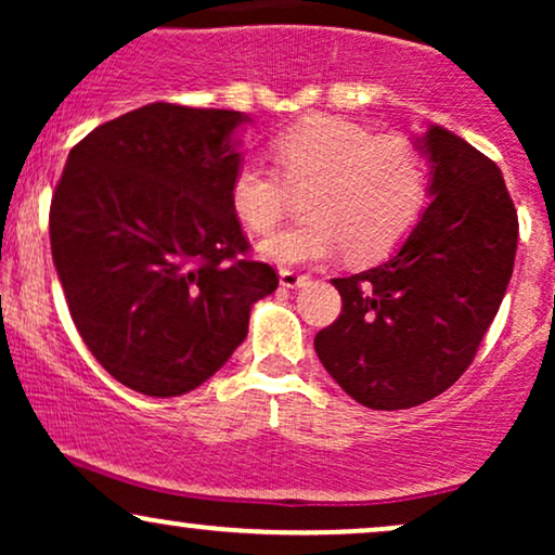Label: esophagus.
Masks as SVG:
<instances>
[{"mask_svg":"<svg viewBox=\"0 0 555 555\" xmlns=\"http://www.w3.org/2000/svg\"><path fill=\"white\" fill-rule=\"evenodd\" d=\"M310 276H305V273H297V271H289V269H282L279 271V282H282V286H286V289H297V286H305L308 284Z\"/></svg>","mask_w":555,"mask_h":555,"instance_id":"esophagus-1","label":"esophagus"}]
</instances>
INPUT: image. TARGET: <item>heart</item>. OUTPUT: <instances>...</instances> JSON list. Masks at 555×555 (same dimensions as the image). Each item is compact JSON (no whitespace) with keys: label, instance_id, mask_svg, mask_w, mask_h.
Listing matches in <instances>:
<instances>
[{"label":"heart","instance_id":"b5f03b06","mask_svg":"<svg viewBox=\"0 0 555 555\" xmlns=\"http://www.w3.org/2000/svg\"><path fill=\"white\" fill-rule=\"evenodd\" d=\"M285 177L260 162H242L229 182V203L250 232L266 234L284 219L291 190H308L310 221L260 240V256L282 266L339 256L367 266L391 256L428 206L425 158L401 135H375L371 127L334 114H313L286 127L271 143Z\"/></svg>","mask_w":555,"mask_h":555}]
</instances>
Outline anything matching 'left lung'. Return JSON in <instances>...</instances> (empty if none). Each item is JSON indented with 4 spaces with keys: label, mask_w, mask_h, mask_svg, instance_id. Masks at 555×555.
<instances>
[{
    "label": "left lung",
    "mask_w": 555,
    "mask_h": 555,
    "mask_svg": "<svg viewBox=\"0 0 555 555\" xmlns=\"http://www.w3.org/2000/svg\"><path fill=\"white\" fill-rule=\"evenodd\" d=\"M430 197L391 258L331 279L341 313L318 331L331 378L362 406L406 410L454 386L506 295L519 221L501 169L467 140L428 125Z\"/></svg>",
    "instance_id": "8db88e82"
}]
</instances>
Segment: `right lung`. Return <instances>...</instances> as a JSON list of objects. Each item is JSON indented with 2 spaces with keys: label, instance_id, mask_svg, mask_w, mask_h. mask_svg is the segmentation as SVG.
Masks as SVG:
<instances>
[{
  "label": "right lung",
  "instance_id": "add662e5",
  "mask_svg": "<svg viewBox=\"0 0 555 555\" xmlns=\"http://www.w3.org/2000/svg\"><path fill=\"white\" fill-rule=\"evenodd\" d=\"M247 122L232 109L140 106L88 132L54 190L49 237L75 328L145 397L211 378L279 286L247 258L229 203Z\"/></svg>",
  "mask_w": 555,
  "mask_h": 555
}]
</instances>
